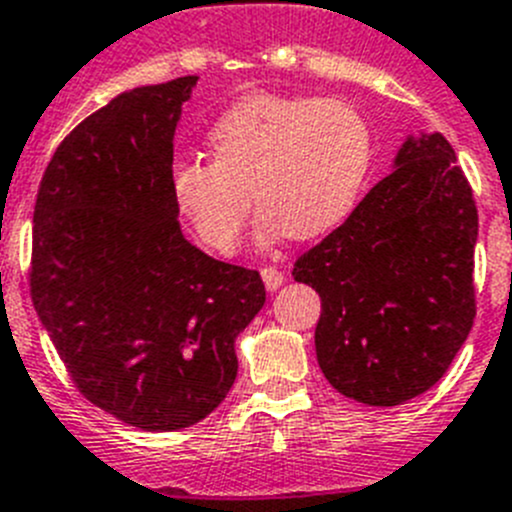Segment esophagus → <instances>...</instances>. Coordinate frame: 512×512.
I'll list each match as a JSON object with an SVG mask.
<instances>
[{
    "label": "esophagus",
    "instance_id": "34e87169",
    "mask_svg": "<svg viewBox=\"0 0 512 512\" xmlns=\"http://www.w3.org/2000/svg\"><path fill=\"white\" fill-rule=\"evenodd\" d=\"M261 279H264V284L269 292H276V289L284 284V274H281L276 266H264V269H261Z\"/></svg>",
    "mask_w": 512,
    "mask_h": 512
}]
</instances>
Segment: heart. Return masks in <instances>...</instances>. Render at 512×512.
<instances>
[{"instance_id": "heart-1", "label": "heart", "mask_w": 512, "mask_h": 512, "mask_svg": "<svg viewBox=\"0 0 512 512\" xmlns=\"http://www.w3.org/2000/svg\"><path fill=\"white\" fill-rule=\"evenodd\" d=\"M213 159H182L170 195L200 241L233 253L253 200L259 238L307 241L353 213L373 167V131L340 98L253 93L208 131Z\"/></svg>"}]
</instances>
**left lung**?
Segmentation results:
<instances>
[{
    "instance_id": "left-lung-1",
    "label": "left lung",
    "mask_w": 512,
    "mask_h": 512,
    "mask_svg": "<svg viewBox=\"0 0 512 512\" xmlns=\"http://www.w3.org/2000/svg\"><path fill=\"white\" fill-rule=\"evenodd\" d=\"M477 208L452 144L406 137L393 172L294 264L317 289V363L332 388L398 406L447 373L475 320Z\"/></svg>"
}]
</instances>
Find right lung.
Segmentation results:
<instances>
[{
  "label": "right lung",
  "instance_id": "obj_1",
  "mask_svg": "<svg viewBox=\"0 0 512 512\" xmlns=\"http://www.w3.org/2000/svg\"><path fill=\"white\" fill-rule=\"evenodd\" d=\"M198 75L111 98L70 131L32 215L30 294L78 391L129 426L175 431L218 409L236 337L266 302L259 271L180 231L170 195L182 103Z\"/></svg>",
  "mask_w": 512,
  "mask_h": 512
}]
</instances>
